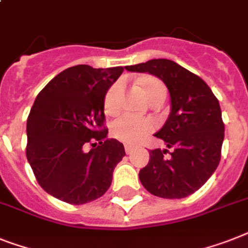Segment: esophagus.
Listing matches in <instances>:
<instances>
[{"label":"esophagus","mask_w":248,"mask_h":248,"mask_svg":"<svg viewBox=\"0 0 248 248\" xmlns=\"http://www.w3.org/2000/svg\"><path fill=\"white\" fill-rule=\"evenodd\" d=\"M124 150H126V153H127V154H130V153L134 150V146H132V145L126 144V145H124Z\"/></svg>","instance_id":"obj_1"}]
</instances>
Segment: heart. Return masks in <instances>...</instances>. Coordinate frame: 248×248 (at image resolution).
<instances>
[{"label": "heart", "instance_id": "obj_1", "mask_svg": "<svg viewBox=\"0 0 248 248\" xmlns=\"http://www.w3.org/2000/svg\"><path fill=\"white\" fill-rule=\"evenodd\" d=\"M142 92L150 102L156 99H166V86L159 78L153 76H145L139 81ZM122 90V82L116 81L107 90L104 95L103 106L106 113L114 114L120 108V95ZM154 131V124L150 120L136 118L128 114H124L116 118L112 124V134L117 140L126 144H138L144 140L149 134Z\"/></svg>", "mask_w": 248, "mask_h": 248}]
</instances>
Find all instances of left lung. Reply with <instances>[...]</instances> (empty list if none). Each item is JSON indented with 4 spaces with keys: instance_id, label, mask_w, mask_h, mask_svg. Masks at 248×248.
<instances>
[{
    "instance_id": "left-lung-1",
    "label": "left lung",
    "mask_w": 248,
    "mask_h": 248,
    "mask_svg": "<svg viewBox=\"0 0 248 248\" xmlns=\"http://www.w3.org/2000/svg\"><path fill=\"white\" fill-rule=\"evenodd\" d=\"M126 70L155 75L170 95V117L155 134L168 149L149 152L148 166L139 173L140 182L163 199L190 196L210 178L222 156L224 124L217 96L200 76L166 58Z\"/></svg>"
}]
</instances>
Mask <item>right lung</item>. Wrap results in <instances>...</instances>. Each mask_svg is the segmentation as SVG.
I'll use <instances>...</instances> for the list:
<instances>
[{"mask_svg":"<svg viewBox=\"0 0 248 248\" xmlns=\"http://www.w3.org/2000/svg\"><path fill=\"white\" fill-rule=\"evenodd\" d=\"M124 67H68L35 98L26 122V158L46 192L82 205L103 196L122 160L124 144L108 139L103 100ZM90 143L91 152H83Z\"/></svg>","mask_w":248,"mask_h":248,"instance_id":"obj_1","label":"right lung"}]
</instances>
